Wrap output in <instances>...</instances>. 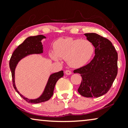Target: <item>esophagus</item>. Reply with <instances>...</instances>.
<instances>
[{"label": "esophagus", "mask_w": 128, "mask_h": 128, "mask_svg": "<svg viewBox=\"0 0 128 128\" xmlns=\"http://www.w3.org/2000/svg\"><path fill=\"white\" fill-rule=\"evenodd\" d=\"M66 74V75H68V76H70V75H71L72 74V72L70 71V70H65V72H64Z\"/></svg>", "instance_id": "esophagus-1"}]
</instances>
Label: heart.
<instances>
[{
    "instance_id": "obj_1",
    "label": "heart",
    "mask_w": 128,
    "mask_h": 128,
    "mask_svg": "<svg viewBox=\"0 0 128 128\" xmlns=\"http://www.w3.org/2000/svg\"><path fill=\"white\" fill-rule=\"evenodd\" d=\"M54 52L50 54L52 60H67L69 65L75 68L88 64L94 52V46L91 41L71 38L58 39L54 42Z\"/></svg>"
}]
</instances>
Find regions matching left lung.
Instances as JSON below:
<instances>
[{
	"instance_id": "1",
	"label": "left lung",
	"mask_w": 128,
	"mask_h": 128,
	"mask_svg": "<svg viewBox=\"0 0 128 128\" xmlns=\"http://www.w3.org/2000/svg\"><path fill=\"white\" fill-rule=\"evenodd\" d=\"M94 46L95 56L89 64L74 70L82 80L78 92L86 98L100 97L109 90L118 74V52L112 42L94 33L84 34Z\"/></svg>"
}]
</instances>
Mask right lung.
<instances>
[{
  "mask_svg": "<svg viewBox=\"0 0 128 128\" xmlns=\"http://www.w3.org/2000/svg\"><path fill=\"white\" fill-rule=\"evenodd\" d=\"M46 38V37L42 34L27 38L24 40L23 42L15 50L10 58V68L12 74L14 88L16 92L20 95V96L28 103L38 104L48 100L53 94L56 83L58 79L64 76L63 70L51 74L48 79L47 82H46L42 94L36 99H29L26 98L24 96L21 94L17 90L16 82H15V70H16V66L21 60L26 56L32 54H40L43 53L44 49L41 40L43 39Z\"/></svg>",
  "mask_w": 128,
  "mask_h": 128,
  "instance_id": "add662e5",
  "label": "right lung"
}]
</instances>
